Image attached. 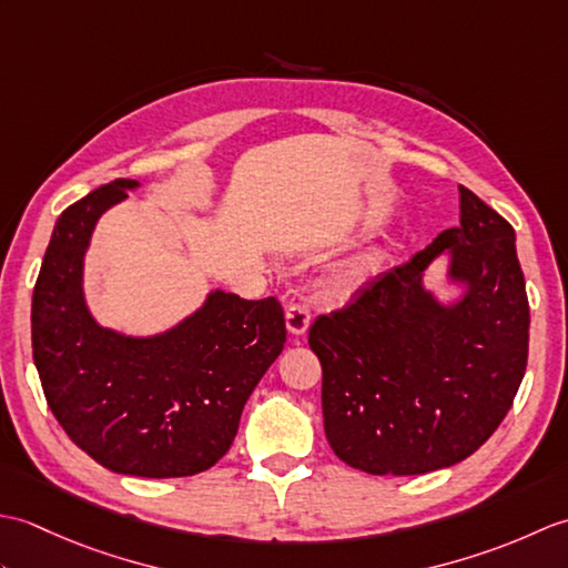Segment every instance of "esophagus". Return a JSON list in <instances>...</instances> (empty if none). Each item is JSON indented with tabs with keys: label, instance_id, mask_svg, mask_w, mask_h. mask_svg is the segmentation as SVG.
<instances>
[{
	"label": "esophagus",
	"instance_id": "1",
	"mask_svg": "<svg viewBox=\"0 0 568 568\" xmlns=\"http://www.w3.org/2000/svg\"><path fill=\"white\" fill-rule=\"evenodd\" d=\"M312 322V312L305 303H297V300H293L291 305H287L285 310V324H287V332L291 334H305L307 327Z\"/></svg>",
	"mask_w": 568,
	"mask_h": 568
}]
</instances>
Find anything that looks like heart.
Returning <instances> with one entry per match:
<instances>
[{
  "mask_svg": "<svg viewBox=\"0 0 568 568\" xmlns=\"http://www.w3.org/2000/svg\"><path fill=\"white\" fill-rule=\"evenodd\" d=\"M361 283V268H346L336 273L329 281V295L332 297H346L352 295Z\"/></svg>",
  "mask_w": 568,
  "mask_h": 568,
  "instance_id": "b5f03b06",
  "label": "heart"
}]
</instances>
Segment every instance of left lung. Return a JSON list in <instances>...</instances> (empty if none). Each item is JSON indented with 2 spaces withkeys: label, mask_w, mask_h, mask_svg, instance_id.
I'll use <instances>...</instances> for the list:
<instances>
[{
  "label": "left lung",
  "mask_w": 568,
  "mask_h": 568,
  "mask_svg": "<svg viewBox=\"0 0 568 568\" xmlns=\"http://www.w3.org/2000/svg\"><path fill=\"white\" fill-rule=\"evenodd\" d=\"M458 195V226L310 327L324 434L344 464L373 476L464 462L498 429L525 376L529 303L515 229L468 187ZM444 247L453 276L469 283L452 308L420 287Z\"/></svg>",
  "instance_id": "1"
}]
</instances>
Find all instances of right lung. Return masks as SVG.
Here are the masks:
<instances>
[{"mask_svg": "<svg viewBox=\"0 0 568 568\" xmlns=\"http://www.w3.org/2000/svg\"><path fill=\"white\" fill-rule=\"evenodd\" d=\"M134 180H112L58 216L31 303L33 364L45 403L84 454L114 474L180 478L232 446L241 409L283 352L275 297L212 293L151 339L102 329L82 297V256L100 214Z\"/></svg>", "mask_w": 568, "mask_h": 568, "instance_id": "add662e5", "label": "right lung"}]
</instances>
